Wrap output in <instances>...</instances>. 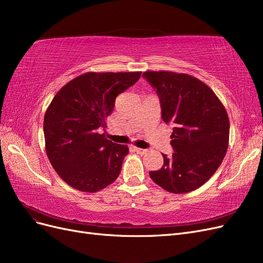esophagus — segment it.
<instances>
[{
	"mask_svg": "<svg viewBox=\"0 0 263 263\" xmlns=\"http://www.w3.org/2000/svg\"><path fill=\"white\" fill-rule=\"evenodd\" d=\"M135 150H136L137 153L140 154V155H145L147 151H148L147 149H141V148H137V147H135Z\"/></svg>",
	"mask_w": 263,
	"mask_h": 263,
	"instance_id": "esophagus-1",
	"label": "esophagus"
}]
</instances>
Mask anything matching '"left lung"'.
<instances>
[{
    "instance_id": "left-lung-1",
    "label": "left lung",
    "mask_w": 263,
    "mask_h": 263,
    "mask_svg": "<svg viewBox=\"0 0 263 263\" xmlns=\"http://www.w3.org/2000/svg\"><path fill=\"white\" fill-rule=\"evenodd\" d=\"M160 99L163 122L174 125L171 146L160 170L150 171L153 181L170 193L182 194L202 186L224 160L229 141L225 106L209 85L173 71L142 73Z\"/></svg>"
}]
</instances>
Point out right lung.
Wrapping results in <instances>:
<instances>
[{
    "label": "right lung",
    "instance_id": "right-lung-1",
    "mask_svg": "<svg viewBox=\"0 0 263 263\" xmlns=\"http://www.w3.org/2000/svg\"><path fill=\"white\" fill-rule=\"evenodd\" d=\"M141 72H86L63 85L44 117L46 154L58 176L81 192H99L118 178L126 145L98 133L115 100Z\"/></svg>",
    "mask_w": 263,
    "mask_h": 263
}]
</instances>
